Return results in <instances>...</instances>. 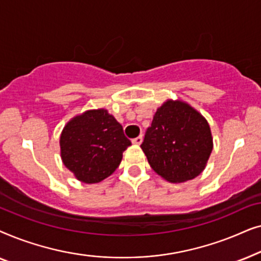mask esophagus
Masks as SVG:
<instances>
[{
  "mask_svg": "<svg viewBox=\"0 0 261 261\" xmlns=\"http://www.w3.org/2000/svg\"><path fill=\"white\" fill-rule=\"evenodd\" d=\"M132 142H133V144L137 145V146L141 145V142H142V135H139V137L133 139V140H132Z\"/></svg>",
  "mask_w": 261,
  "mask_h": 261,
  "instance_id": "34e87169",
  "label": "esophagus"
}]
</instances>
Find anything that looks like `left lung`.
I'll list each match as a JSON object with an SVG mask.
<instances>
[{
  "instance_id": "obj_1",
  "label": "left lung",
  "mask_w": 261,
  "mask_h": 261,
  "mask_svg": "<svg viewBox=\"0 0 261 261\" xmlns=\"http://www.w3.org/2000/svg\"><path fill=\"white\" fill-rule=\"evenodd\" d=\"M213 146L205 117L187 102L166 99L156 109L141 148L154 172L171 183H183L203 172Z\"/></svg>"
}]
</instances>
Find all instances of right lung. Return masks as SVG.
<instances>
[{"label":"right lung","mask_w":261,"mask_h":261,"mask_svg":"<svg viewBox=\"0 0 261 261\" xmlns=\"http://www.w3.org/2000/svg\"><path fill=\"white\" fill-rule=\"evenodd\" d=\"M60 156L82 183H99L114 173L130 141L107 109H90L73 116L60 134Z\"/></svg>","instance_id":"obj_1"}]
</instances>
